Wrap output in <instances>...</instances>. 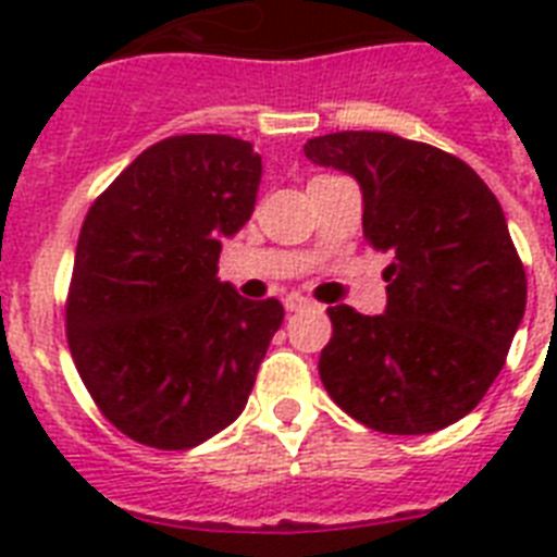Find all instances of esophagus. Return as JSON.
<instances>
[{"instance_id": "obj_1", "label": "esophagus", "mask_w": 557, "mask_h": 557, "mask_svg": "<svg viewBox=\"0 0 557 557\" xmlns=\"http://www.w3.org/2000/svg\"><path fill=\"white\" fill-rule=\"evenodd\" d=\"M283 306H286V312H304V309H309V300H306L304 295H288L286 300H283Z\"/></svg>"}]
</instances>
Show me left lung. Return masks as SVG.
I'll list each match as a JSON object with an SVG mask.
<instances>
[{"mask_svg": "<svg viewBox=\"0 0 557 557\" xmlns=\"http://www.w3.org/2000/svg\"><path fill=\"white\" fill-rule=\"evenodd\" d=\"M349 173L364 236L389 253L387 309L330 306L321 381L332 401L381 433H433L471 413L527 312V271L497 196L450 152L389 133H332L304 147Z\"/></svg>", "mask_w": 557, "mask_h": 557, "instance_id": "obj_1", "label": "left lung"}]
</instances>
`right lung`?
Returning <instances> with one entry per match:
<instances>
[{
    "label": "right lung",
    "mask_w": 557,
    "mask_h": 557,
    "mask_svg": "<svg viewBox=\"0 0 557 557\" xmlns=\"http://www.w3.org/2000/svg\"><path fill=\"white\" fill-rule=\"evenodd\" d=\"M262 159L231 135L144 150L86 213L65 335L100 413L129 440L187 450L245 410L283 323L216 277L222 236L251 219Z\"/></svg>",
    "instance_id": "right-lung-1"
}]
</instances>
